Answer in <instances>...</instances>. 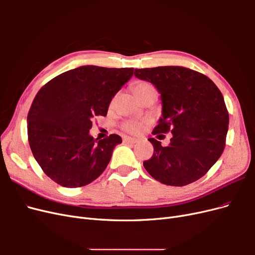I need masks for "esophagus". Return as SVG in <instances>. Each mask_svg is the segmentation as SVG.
<instances>
[{
    "label": "esophagus",
    "instance_id": "obj_1",
    "mask_svg": "<svg viewBox=\"0 0 255 255\" xmlns=\"http://www.w3.org/2000/svg\"><path fill=\"white\" fill-rule=\"evenodd\" d=\"M123 142L126 143H136L137 142V139L134 137H123Z\"/></svg>",
    "mask_w": 255,
    "mask_h": 255
}]
</instances>
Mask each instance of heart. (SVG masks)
<instances>
[{"mask_svg":"<svg viewBox=\"0 0 255 255\" xmlns=\"http://www.w3.org/2000/svg\"><path fill=\"white\" fill-rule=\"evenodd\" d=\"M149 86H151V85L148 83L139 82L138 84H136V86L134 87V91L137 92V91H139V90L149 87ZM141 127H142V125H140V123L129 121V122H127L125 125V129L128 130V132H129V133H138L141 129Z\"/></svg>","mask_w":255,"mask_h":255,"instance_id":"b5f03b06","label":"heart"}]
</instances>
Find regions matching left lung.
Listing matches in <instances>:
<instances>
[{
  "mask_svg": "<svg viewBox=\"0 0 255 255\" xmlns=\"http://www.w3.org/2000/svg\"><path fill=\"white\" fill-rule=\"evenodd\" d=\"M134 75L150 82L160 95L161 116L152 134H172L167 146L149 138L154 153L143 161L144 169L170 186L199 180L226 145L229 114L220 90L206 75L184 67L135 69Z\"/></svg>",
  "mask_w": 255,
  "mask_h": 255,
  "instance_id": "left-lung-1",
  "label": "left lung"
}]
</instances>
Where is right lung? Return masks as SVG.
<instances>
[{"mask_svg":"<svg viewBox=\"0 0 255 255\" xmlns=\"http://www.w3.org/2000/svg\"><path fill=\"white\" fill-rule=\"evenodd\" d=\"M133 68L82 66L57 75L38 91L27 115V135L37 163L64 187L85 186L109 165L119 135L95 139L92 119L106 116L112 99Z\"/></svg>","mask_w":255,"mask_h":255,"instance_id":"right-lung-1","label":"right lung"}]
</instances>
